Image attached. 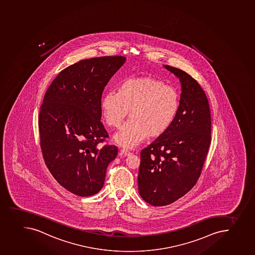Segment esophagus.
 I'll return each mask as SVG.
<instances>
[{
	"label": "esophagus",
	"mask_w": 255,
	"mask_h": 255,
	"mask_svg": "<svg viewBox=\"0 0 255 255\" xmlns=\"http://www.w3.org/2000/svg\"><path fill=\"white\" fill-rule=\"evenodd\" d=\"M120 153L123 156H129L131 154L130 152L129 151L127 150V149H125V148H122L121 150H120Z\"/></svg>",
	"instance_id": "esophagus-1"
}]
</instances>
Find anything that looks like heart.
Wrapping results in <instances>:
<instances>
[{"label": "heart", "instance_id": "obj_1", "mask_svg": "<svg viewBox=\"0 0 255 255\" xmlns=\"http://www.w3.org/2000/svg\"><path fill=\"white\" fill-rule=\"evenodd\" d=\"M180 107L176 88L152 77L128 78L120 84L118 92L110 91L102 100V116L111 128L131 120L115 136L120 145L132 148L145 139L158 138L168 129Z\"/></svg>", "mask_w": 255, "mask_h": 255}]
</instances>
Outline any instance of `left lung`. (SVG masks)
I'll return each mask as SVG.
<instances>
[{
  "label": "left lung",
  "mask_w": 255,
  "mask_h": 255,
  "mask_svg": "<svg viewBox=\"0 0 255 255\" xmlns=\"http://www.w3.org/2000/svg\"><path fill=\"white\" fill-rule=\"evenodd\" d=\"M164 67L179 78L182 93L172 126L140 153L138 193L154 206L169 205L194 187L211 138V111L203 89L184 71Z\"/></svg>",
  "instance_id": "obj_1"
}]
</instances>
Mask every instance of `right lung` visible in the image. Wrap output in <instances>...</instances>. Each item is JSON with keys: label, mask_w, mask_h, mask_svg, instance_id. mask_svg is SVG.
<instances>
[{"label": "right lung", "mask_w": 255, "mask_h": 255, "mask_svg": "<svg viewBox=\"0 0 255 255\" xmlns=\"http://www.w3.org/2000/svg\"><path fill=\"white\" fill-rule=\"evenodd\" d=\"M127 60L104 56L81 60L58 73L39 109L40 148L56 181L80 197H90L104 185L107 166L117 146H102L108 133L101 122L105 87Z\"/></svg>", "instance_id": "1"}]
</instances>
